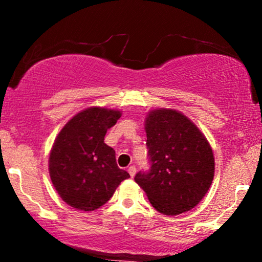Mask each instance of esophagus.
<instances>
[{
  "mask_svg": "<svg viewBox=\"0 0 262 262\" xmlns=\"http://www.w3.org/2000/svg\"><path fill=\"white\" fill-rule=\"evenodd\" d=\"M127 171H128V174H130V177H131V178H134L135 175H136V167H135V166L128 167Z\"/></svg>",
  "mask_w": 262,
  "mask_h": 262,
  "instance_id": "34e87169",
  "label": "esophagus"
}]
</instances>
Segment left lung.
Here are the masks:
<instances>
[{"label": "left lung", "instance_id": "left-lung-1", "mask_svg": "<svg viewBox=\"0 0 262 262\" xmlns=\"http://www.w3.org/2000/svg\"><path fill=\"white\" fill-rule=\"evenodd\" d=\"M145 132L151 167L136 174L135 181L160 213L178 216L192 210L213 180L210 143L185 114L171 108L150 111Z\"/></svg>", "mask_w": 262, "mask_h": 262}]
</instances>
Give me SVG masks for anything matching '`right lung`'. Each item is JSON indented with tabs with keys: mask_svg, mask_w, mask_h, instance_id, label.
Segmentation results:
<instances>
[{
	"mask_svg": "<svg viewBox=\"0 0 262 262\" xmlns=\"http://www.w3.org/2000/svg\"><path fill=\"white\" fill-rule=\"evenodd\" d=\"M120 111L89 107L74 116L55 139L49 171L60 198L74 209L94 211L106 204L127 171L117 166L116 151L105 135Z\"/></svg>",
	"mask_w": 262,
	"mask_h": 262,
	"instance_id": "add662e5",
	"label": "right lung"
}]
</instances>
